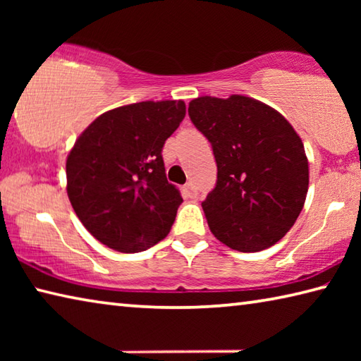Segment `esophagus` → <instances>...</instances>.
I'll return each instance as SVG.
<instances>
[{
	"instance_id": "esophagus-1",
	"label": "esophagus",
	"mask_w": 361,
	"mask_h": 361,
	"mask_svg": "<svg viewBox=\"0 0 361 361\" xmlns=\"http://www.w3.org/2000/svg\"><path fill=\"white\" fill-rule=\"evenodd\" d=\"M185 194L188 197H195V195H197V189H195V185L192 181H189L185 185Z\"/></svg>"
}]
</instances>
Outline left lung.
<instances>
[{"label": "left lung", "instance_id": "left-lung-1", "mask_svg": "<svg viewBox=\"0 0 361 361\" xmlns=\"http://www.w3.org/2000/svg\"><path fill=\"white\" fill-rule=\"evenodd\" d=\"M188 113L218 167L202 202L213 235L243 253L272 247L295 224L307 195L301 138L282 114L250 97H199Z\"/></svg>", "mask_w": 361, "mask_h": 361}]
</instances>
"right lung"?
I'll use <instances>...</instances> for the list:
<instances>
[{"mask_svg": "<svg viewBox=\"0 0 361 361\" xmlns=\"http://www.w3.org/2000/svg\"><path fill=\"white\" fill-rule=\"evenodd\" d=\"M183 100L140 102L99 116L66 159V192L103 245L137 253L166 239L183 199L164 167L166 140L185 119Z\"/></svg>", "mask_w": 361, "mask_h": 361, "instance_id": "right-lung-1", "label": "right lung"}]
</instances>
